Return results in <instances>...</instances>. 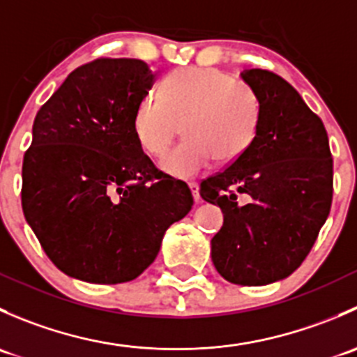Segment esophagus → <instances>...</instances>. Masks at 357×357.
<instances>
[{"mask_svg": "<svg viewBox=\"0 0 357 357\" xmlns=\"http://www.w3.org/2000/svg\"><path fill=\"white\" fill-rule=\"evenodd\" d=\"M190 188H192V193H193V199H195L197 204H200V193H199V185H197L195 181L190 183Z\"/></svg>", "mask_w": 357, "mask_h": 357, "instance_id": "1", "label": "esophagus"}]
</instances>
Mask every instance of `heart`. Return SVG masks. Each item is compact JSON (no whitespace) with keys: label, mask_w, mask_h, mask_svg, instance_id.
<instances>
[{"label":"heart","mask_w":357,"mask_h":357,"mask_svg":"<svg viewBox=\"0 0 357 357\" xmlns=\"http://www.w3.org/2000/svg\"><path fill=\"white\" fill-rule=\"evenodd\" d=\"M259 100L248 86L218 68H181L164 81L158 95H146L135 110L138 143L164 157L185 126L186 139L162 160L174 178H193L215 158L235 160L257 132Z\"/></svg>","instance_id":"obj_1"}]
</instances>
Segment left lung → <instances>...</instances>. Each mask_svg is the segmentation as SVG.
<instances>
[{
  "label": "left lung",
  "mask_w": 357,
  "mask_h": 357,
  "mask_svg": "<svg viewBox=\"0 0 357 357\" xmlns=\"http://www.w3.org/2000/svg\"><path fill=\"white\" fill-rule=\"evenodd\" d=\"M242 79L259 100L257 132L242 155L200 183V195L225 214L211 242L218 273L259 287L287 278L311 252L332 207L333 158L323 121L294 86L262 68Z\"/></svg>",
  "instance_id": "obj_1"
}]
</instances>
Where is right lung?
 I'll return each instance as SVG.
<instances>
[{
  "mask_svg": "<svg viewBox=\"0 0 357 357\" xmlns=\"http://www.w3.org/2000/svg\"><path fill=\"white\" fill-rule=\"evenodd\" d=\"M155 72L143 60L77 67L36 114L22 164V211L50 261L88 283L131 282L193 205L158 171L132 128Z\"/></svg>",
  "mask_w": 357,
  "mask_h": 357,
  "instance_id": "obj_1",
  "label": "right lung"
}]
</instances>
